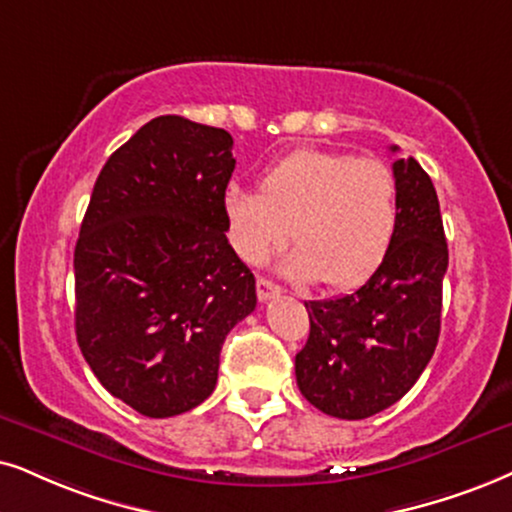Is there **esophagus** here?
I'll return each mask as SVG.
<instances>
[{
  "label": "esophagus",
  "mask_w": 512,
  "mask_h": 512,
  "mask_svg": "<svg viewBox=\"0 0 512 512\" xmlns=\"http://www.w3.org/2000/svg\"><path fill=\"white\" fill-rule=\"evenodd\" d=\"M276 295H281V288H278L276 283L271 281V278L257 276V297H260L262 302H267V300H271V297H276Z\"/></svg>",
  "instance_id": "1"
}]
</instances>
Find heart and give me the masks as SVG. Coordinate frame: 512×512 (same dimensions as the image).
Segmentation results:
<instances>
[{"label": "heart", "mask_w": 512, "mask_h": 512, "mask_svg": "<svg viewBox=\"0 0 512 512\" xmlns=\"http://www.w3.org/2000/svg\"><path fill=\"white\" fill-rule=\"evenodd\" d=\"M226 212L248 262H262L293 234L297 248L283 260V274L347 288L364 281L390 250L397 177L380 158L304 148L271 165L260 191L234 186Z\"/></svg>", "instance_id": "1"}]
</instances>
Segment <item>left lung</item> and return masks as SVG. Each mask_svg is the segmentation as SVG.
<instances>
[{"instance_id":"left-lung-1","label":"left lung","mask_w":512,"mask_h":512,"mask_svg":"<svg viewBox=\"0 0 512 512\" xmlns=\"http://www.w3.org/2000/svg\"><path fill=\"white\" fill-rule=\"evenodd\" d=\"M392 172L399 219L380 267L354 293L304 302L309 338L295 357L297 387L335 418L361 420L399 401L439 340L449 250L437 191L413 158L394 160Z\"/></svg>"}]
</instances>
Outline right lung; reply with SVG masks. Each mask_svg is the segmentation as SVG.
<instances>
[{"label":"right lung","mask_w":512,"mask_h":512,"mask_svg":"<svg viewBox=\"0 0 512 512\" xmlns=\"http://www.w3.org/2000/svg\"><path fill=\"white\" fill-rule=\"evenodd\" d=\"M226 129L146 122L96 179L75 245V335L99 383L148 418L196 409L257 304L229 241Z\"/></svg>","instance_id":"add662e5"}]
</instances>
